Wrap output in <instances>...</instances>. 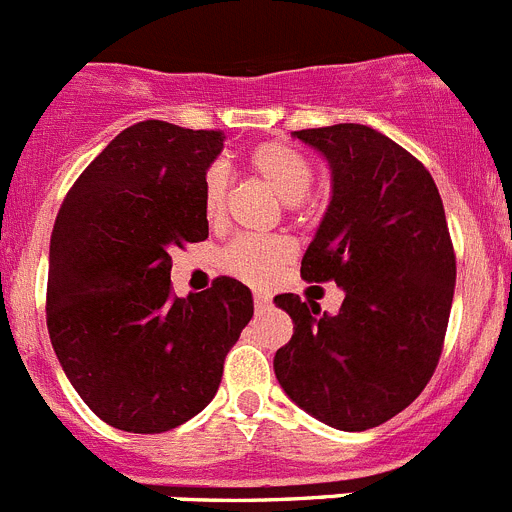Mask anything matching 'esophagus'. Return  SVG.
<instances>
[{"mask_svg": "<svg viewBox=\"0 0 512 512\" xmlns=\"http://www.w3.org/2000/svg\"><path fill=\"white\" fill-rule=\"evenodd\" d=\"M255 308L257 311H267L270 308V296L267 293H255Z\"/></svg>", "mask_w": 512, "mask_h": 512, "instance_id": "34e87169", "label": "esophagus"}]
</instances>
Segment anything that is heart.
Segmentation results:
<instances>
[{"instance_id": "1", "label": "heart", "mask_w": 512, "mask_h": 512, "mask_svg": "<svg viewBox=\"0 0 512 512\" xmlns=\"http://www.w3.org/2000/svg\"><path fill=\"white\" fill-rule=\"evenodd\" d=\"M247 165L257 176L278 193L285 204H298L306 199L313 186V168L306 155L288 142H262L252 147L247 155ZM229 193V173L222 163L209 165L204 176V214L209 222H216L224 214ZM293 257L290 239L267 234V237L232 239L219 255V265L234 278L250 285H265L273 280L280 267Z\"/></svg>"}]
</instances>
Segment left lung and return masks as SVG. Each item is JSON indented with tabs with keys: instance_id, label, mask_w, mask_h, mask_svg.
Listing matches in <instances>:
<instances>
[{
	"instance_id": "1",
	"label": "left lung",
	"mask_w": 512,
	"mask_h": 512,
	"mask_svg": "<svg viewBox=\"0 0 512 512\" xmlns=\"http://www.w3.org/2000/svg\"><path fill=\"white\" fill-rule=\"evenodd\" d=\"M331 168V201L301 262L308 283L334 280L329 316L293 293L275 303L293 336L275 352L280 388L313 418L365 431L398 416L439 365L457 283L444 204L421 160L367 124L296 132Z\"/></svg>"
}]
</instances>
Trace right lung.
Listing matches in <instances>:
<instances>
[{"mask_svg": "<svg viewBox=\"0 0 512 512\" xmlns=\"http://www.w3.org/2000/svg\"><path fill=\"white\" fill-rule=\"evenodd\" d=\"M216 130L147 119L119 132L78 176L55 216L48 331L91 411L130 434H163L201 413L224 357L252 319L234 278L178 298L170 250L204 242V176Z\"/></svg>", "mask_w": 512, "mask_h": 512, "instance_id": "1", "label": "right lung"}]
</instances>
